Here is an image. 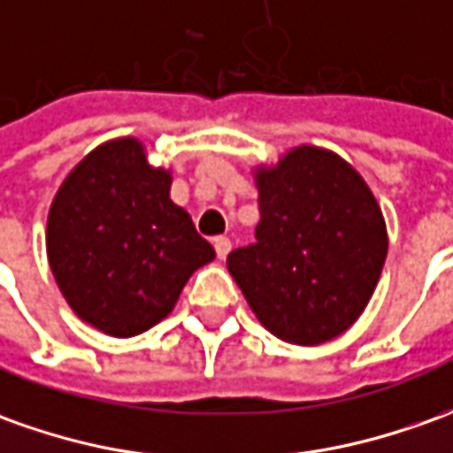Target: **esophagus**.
Masks as SVG:
<instances>
[{
	"mask_svg": "<svg viewBox=\"0 0 453 453\" xmlns=\"http://www.w3.org/2000/svg\"><path fill=\"white\" fill-rule=\"evenodd\" d=\"M214 249H217V257L226 258V254L232 251V242H229L226 236H217V239H214Z\"/></svg>",
	"mask_w": 453,
	"mask_h": 453,
	"instance_id": "obj_1",
	"label": "esophagus"
}]
</instances>
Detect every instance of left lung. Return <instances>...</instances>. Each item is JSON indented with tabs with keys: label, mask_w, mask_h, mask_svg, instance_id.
I'll list each match as a JSON object with an SVG mask.
<instances>
[{
	"label": "left lung",
	"mask_w": 453,
	"mask_h": 453,
	"mask_svg": "<svg viewBox=\"0 0 453 453\" xmlns=\"http://www.w3.org/2000/svg\"><path fill=\"white\" fill-rule=\"evenodd\" d=\"M257 242L226 266L261 326L293 345H320L360 318L375 291L388 229L377 199L327 150H291L258 170Z\"/></svg>",
	"instance_id": "8db88e82"
}]
</instances>
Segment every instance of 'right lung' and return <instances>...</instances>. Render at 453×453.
I'll use <instances>...</instances> for the list:
<instances>
[{"label":"right lung","mask_w":453,"mask_h":453,"mask_svg":"<svg viewBox=\"0 0 453 453\" xmlns=\"http://www.w3.org/2000/svg\"><path fill=\"white\" fill-rule=\"evenodd\" d=\"M170 185L135 137H120L78 162L49 211L46 251L58 288L78 318L113 338L170 316L189 276L214 258Z\"/></svg>","instance_id":"right-lung-1"}]
</instances>
